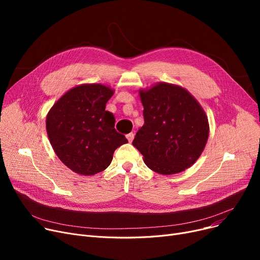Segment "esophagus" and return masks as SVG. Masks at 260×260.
Segmentation results:
<instances>
[{
  "label": "esophagus",
  "instance_id": "34e87169",
  "mask_svg": "<svg viewBox=\"0 0 260 260\" xmlns=\"http://www.w3.org/2000/svg\"><path fill=\"white\" fill-rule=\"evenodd\" d=\"M134 137H135V134H134V133H129V134L126 135V138H127V140H128L129 142H132V141L134 140Z\"/></svg>",
  "mask_w": 260,
  "mask_h": 260
}]
</instances>
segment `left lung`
Listing matches in <instances>:
<instances>
[{"mask_svg":"<svg viewBox=\"0 0 260 260\" xmlns=\"http://www.w3.org/2000/svg\"><path fill=\"white\" fill-rule=\"evenodd\" d=\"M144 125L133 145L145 165L161 175L177 174L194 165L209 137L206 113L187 90L159 83L140 91Z\"/></svg>","mask_w":260,"mask_h":260,"instance_id":"8db88e82","label":"left lung"}]
</instances>
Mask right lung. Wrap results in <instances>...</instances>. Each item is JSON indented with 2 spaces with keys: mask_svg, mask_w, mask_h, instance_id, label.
I'll use <instances>...</instances> for the list:
<instances>
[{
  "mask_svg": "<svg viewBox=\"0 0 260 260\" xmlns=\"http://www.w3.org/2000/svg\"><path fill=\"white\" fill-rule=\"evenodd\" d=\"M114 91L102 84L79 85L54 103L46 129L59 159L72 171L91 176L111 165L127 139L115 129V116L105 111Z\"/></svg>",
  "mask_w": 260,
  "mask_h": 260,
  "instance_id": "obj_1",
  "label": "right lung"
}]
</instances>
